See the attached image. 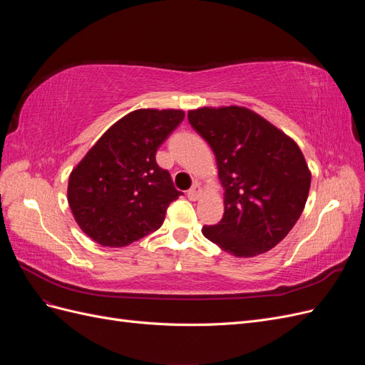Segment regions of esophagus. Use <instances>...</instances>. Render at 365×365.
Wrapping results in <instances>:
<instances>
[{"instance_id":"1","label":"esophagus","mask_w":365,"mask_h":365,"mask_svg":"<svg viewBox=\"0 0 365 365\" xmlns=\"http://www.w3.org/2000/svg\"><path fill=\"white\" fill-rule=\"evenodd\" d=\"M201 193H202V190H201V185L200 184H193L192 185V189L187 192V196H189V200H192V201H196L197 197L201 196Z\"/></svg>"}]
</instances>
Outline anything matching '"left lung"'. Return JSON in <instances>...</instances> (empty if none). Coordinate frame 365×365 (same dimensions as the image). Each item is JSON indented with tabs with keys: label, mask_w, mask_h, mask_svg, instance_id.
<instances>
[{
	"label": "left lung",
	"mask_w": 365,
	"mask_h": 365,
	"mask_svg": "<svg viewBox=\"0 0 365 365\" xmlns=\"http://www.w3.org/2000/svg\"><path fill=\"white\" fill-rule=\"evenodd\" d=\"M187 118L212 148L224 187V216L202 235L236 257L269 251L292 230L311 189L300 148L247 108H201Z\"/></svg>",
	"instance_id": "8db88e82"
}]
</instances>
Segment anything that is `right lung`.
I'll return each instance as SVG.
<instances>
[{"mask_svg": "<svg viewBox=\"0 0 365 365\" xmlns=\"http://www.w3.org/2000/svg\"><path fill=\"white\" fill-rule=\"evenodd\" d=\"M184 120L176 109H138L109 128L71 172L68 204L85 235L126 247L158 230L176 190L155 153Z\"/></svg>", "mask_w": 365, "mask_h": 365, "instance_id": "right-lung-1", "label": "right lung"}]
</instances>
